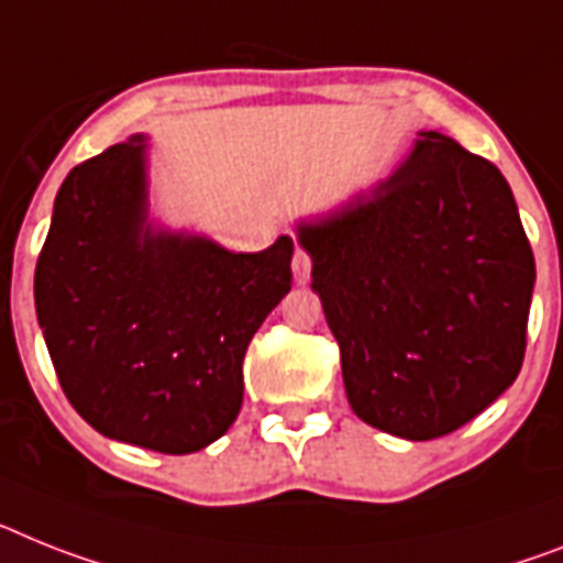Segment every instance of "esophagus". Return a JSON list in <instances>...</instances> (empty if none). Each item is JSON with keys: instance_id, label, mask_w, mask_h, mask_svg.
<instances>
[{"instance_id": "1", "label": "esophagus", "mask_w": 563, "mask_h": 563, "mask_svg": "<svg viewBox=\"0 0 563 563\" xmlns=\"http://www.w3.org/2000/svg\"><path fill=\"white\" fill-rule=\"evenodd\" d=\"M291 272H295L297 283H309L311 257H309V252H306V249H300V245H297L295 257H291Z\"/></svg>"}]
</instances>
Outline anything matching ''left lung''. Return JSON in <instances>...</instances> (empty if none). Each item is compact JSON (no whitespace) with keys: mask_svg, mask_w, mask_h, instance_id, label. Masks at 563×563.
Returning <instances> with one entry per match:
<instances>
[{"mask_svg":"<svg viewBox=\"0 0 563 563\" xmlns=\"http://www.w3.org/2000/svg\"><path fill=\"white\" fill-rule=\"evenodd\" d=\"M354 415L406 441L470 423L527 352L536 257L489 159L423 131L338 214L297 229Z\"/></svg>","mask_w":563,"mask_h":563,"instance_id":"1","label":"left lung"}]
</instances>
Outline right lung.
Wrapping results in <instances>:
<instances>
[{
  "label": "right lung",
  "instance_id": "1",
  "mask_svg": "<svg viewBox=\"0 0 563 563\" xmlns=\"http://www.w3.org/2000/svg\"><path fill=\"white\" fill-rule=\"evenodd\" d=\"M291 238L234 254L151 229L143 136L79 163L33 274L65 398L113 441L209 446L238 418L245 349L291 289Z\"/></svg>",
  "mask_w": 563,
  "mask_h": 563
}]
</instances>
